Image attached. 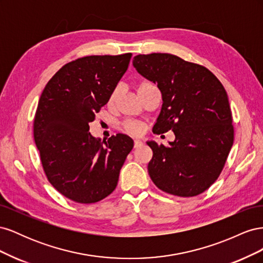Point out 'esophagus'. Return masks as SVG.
<instances>
[{
    "label": "esophagus",
    "mask_w": 263,
    "mask_h": 263,
    "mask_svg": "<svg viewBox=\"0 0 263 263\" xmlns=\"http://www.w3.org/2000/svg\"><path fill=\"white\" fill-rule=\"evenodd\" d=\"M142 145V141H140V140H138V139H135V141H134V147L135 148H140Z\"/></svg>",
    "instance_id": "esophagus-1"
}]
</instances>
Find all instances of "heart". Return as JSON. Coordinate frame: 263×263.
Masks as SVG:
<instances>
[{"mask_svg": "<svg viewBox=\"0 0 263 263\" xmlns=\"http://www.w3.org/2000/svg\"><path fill=\"white\" fill-rule=\"evenodd\" d=\"M151 86H154V85L148 83V82H141V83H139L138 86H137V93H138V95L141 92H144L145 90L149 89V87H151ZM118 95H119V90L118 89L113 90V92L110 93L109 99H108V104L109 105H113L114 104V103L116 102V100L118 99ZM125 129L128 132V133L133 134V135H139V134H141L142 132H144V125H142L139 122L129 121V122H126L125 123Z\"/></svg>", "mask_w": 263, "mask_h": 263, "instance_id": "1", "label": "heart"}]
</instances>
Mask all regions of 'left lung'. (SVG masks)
I'll list each match as a JSON object with an SVG mask.
<instances>
[{
    "label": "left lung",
    "mask_w": 263,
    "mask_h": 263,
    "mask_svg": "<svg viewBox=\"0 0 263 263\" xmlns=\"http://www.w3.org/2000/svg\"><path fill=\"white\" fill-rule=\"evenodd\" d=\"M133 66L158 85L162 107L153 132L172 130L176 139L153 149L148 173L165 193H203L217 180L234 144L232 110L224 86L209 69L170 53L138 54Z\"/></svg>",
    "instance_id": "8db88e82"
}]
</instances>
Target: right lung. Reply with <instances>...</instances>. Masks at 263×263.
<instances>
[{
	"instance_id": "1",
	"label": "right lung",
	"mask_w": 263,
	"mask_h": 263,
	"mask_svg": "<svg viewBox=\"0 0 263 263\" xmlns=\"http://www.w3.org/2000/svg\"><path fill=\"white\" fill-rule=\"evenodd\" d=\"M132 53L87 55L63 66L38 102L34 138L47 179L71 201L97 203L115 190L134 141L124 134L94 138L90 123L108 102Z\"/></svg>"
}]
</instances>
